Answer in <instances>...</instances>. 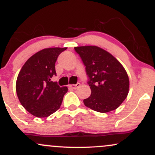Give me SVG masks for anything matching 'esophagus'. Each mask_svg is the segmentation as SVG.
<instances>
[{
	"instance_id": "1",
	"label": "esophagus",
	"mask_w": 155,
	"mask_h": 155,
	"mask_svg": "<svg viewBox=\"0 0 155 155\" xmlns=\"http://www.w3.org/2000/svg\"><path fill=\"white\" fill-rule=\"evenodd\" d=\"M79 86H80V84L79 83L76 84H71V85H69L70 88L73 89V90H76V89L77 88V87H79Z\"/></svg>"
}]
</instances>
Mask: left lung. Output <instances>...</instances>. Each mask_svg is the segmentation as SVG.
Returning a JSON list of instances; mask_svg holds the SVG:
<instances>
[{
  "instance_id": "8db88e82",
  "label": "left lung",
  "mask_w": 155,
  "mask_h": 155,
  "mask_svg": "<svg viewBox=\"0 0 155 155\" xmlns=\"http://www.w3.org/2000/svg\"><path fill=\"white\" fill-rule=\"evenodd\" d=\"M74 49L84 65L91 89V95L84 100L85 106L101 113L118 108L129 91V78L122 64L108 51L95 46Z\"/></svg>"
}]
</instances>
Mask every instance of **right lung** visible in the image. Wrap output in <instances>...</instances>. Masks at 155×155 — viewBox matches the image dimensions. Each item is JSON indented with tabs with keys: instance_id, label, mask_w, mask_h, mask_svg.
<instances>
[{
	"instance_id": "1",
	"label": "right lung",
	"mask_w": 155,
	"mask_h": 155,
	"mask_svg": "<svg viewBox=\"0 0 155 155\" xmlns=\"http://www.w3.org/2000/svg\"><path fill=\"white\" fill-rule=\"evenodd\" d=\"M67 48H48L38 51L24 64L17 76L16 91L22 106L33 116L47 117L61 106L67 87L51 81L56 76L55 63Z\"/></svg>"
}]
</instances>
